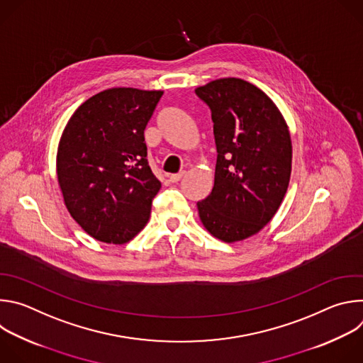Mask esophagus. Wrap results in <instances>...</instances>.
<instances>
[{"label": "esophagus", "mask_w": 363, "mask_h": 363, "mask_svg": "<svg viewBox=\"0 0 363 363\" xmlns=\"http://www.w3.org/2000/svg\"><path fill=\"white\" fill-rule=\"evenodd\" d=\"M184 175H185V172H179V174H175V175H169V181H171L172 184H177V182H179V181L182 179Z\"/></svg>", "instance_id": "1"}]
</instances>
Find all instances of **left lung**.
I'll return each instance as SVG.
<instances>
[{"instance_id":"left-lung-1","label":"left lung","mask_w":363,"mask_h":363,"mask_svg":"<svg viewBox=\"0 0 363 363\" xmlns=\"http://www.w3.org/2000/svg\"><path fill=\"white\" fill-rule=\"evenodd\" d=\"M195 93L211 108L218 152L214 188L196 203L199 220L224 242L242 241L263 230L284 199L290 130L276 103L242 79H216Z\"/></svg>"}]
</instances>
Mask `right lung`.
<instances>
[{"label": "right lung", "instance_id": "obj_1", "mask_svg": "<svg viewBox=\"0 0 363 363\" xmlns=\"http://www.w3.org/2000/svg\"><path fill=\"white\" fill-rule=\"evenodd\" d=\"M162 90L112 87L76 109L60 136L56 171L66 208L94 240L130 241L161 188L146 161L143 130Z\"/></svg>", "mask_w": 363, "mask_h": 363}]
</instances>
